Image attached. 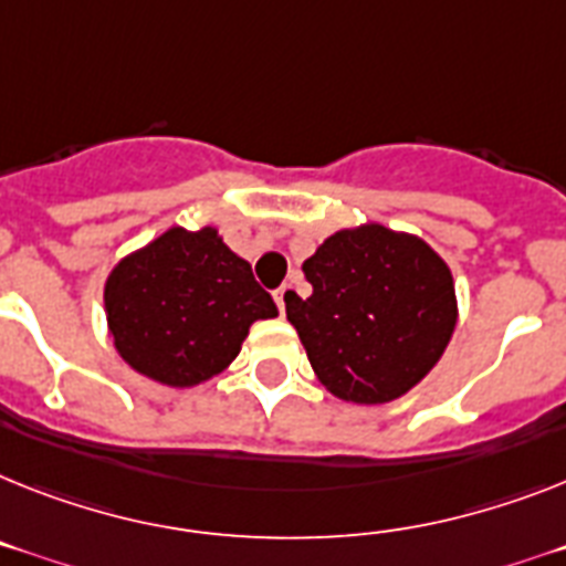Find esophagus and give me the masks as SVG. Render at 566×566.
I'll return each instance as SVG.
<instances>
[{
  "mask_svg": "<svg viewBox=\"0 0 566 566\" xmlns=\"http://www.w3.org/2000/svg\"><path fill=\"white\" fill-rule=\"evenodd\" d=\"M291 291H293L291 284H284V287H279V291H275V305H279V311L282 313H284V298L291 296Z\"/></svg>",
  "mask_w": 566,
  "mask_h": 566,
  "instance_id": "esophagus-1",
  "label": "esophagus"
}]
</instances>
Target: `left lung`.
Segmentation results:
<instances>
[{"mask_svg": "<svg viewBox=\"0 0 566 566\" xmlns=\"http://www.w3.org/2000/svg\"><path fill=\"white\" fill-rule=\"evenodd\" d=\"M313 293L284 298L313 374L345 402L382 406L440 363L458 325L452 270L420 235L359 224L302 264Z\"/></svg>", "mask_w": 566, "mask_h": 566, "instance_id": "obj_1", "label": "left lung"}]
</instances>
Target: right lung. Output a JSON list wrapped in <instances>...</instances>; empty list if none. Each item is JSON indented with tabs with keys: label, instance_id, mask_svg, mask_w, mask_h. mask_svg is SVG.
<instances>
[{
	"label": "right lung",
	"instance_id": "1",
	"mask_svg": "<svg viewBox=\"0 0 566 566\" xmlns=\"http://www.w3.org/2000/svg\"><path fill=\"white\" fill-rule=\"evenodd\" d=\"M103 302L123 363L169 388L216 379L239 356L250 325L279 316L250 261L232 253L216 227H169L123 255Z\"/></svg>",
	"mask_w": 566,
	"mask_h": 566
}]
</instances>
